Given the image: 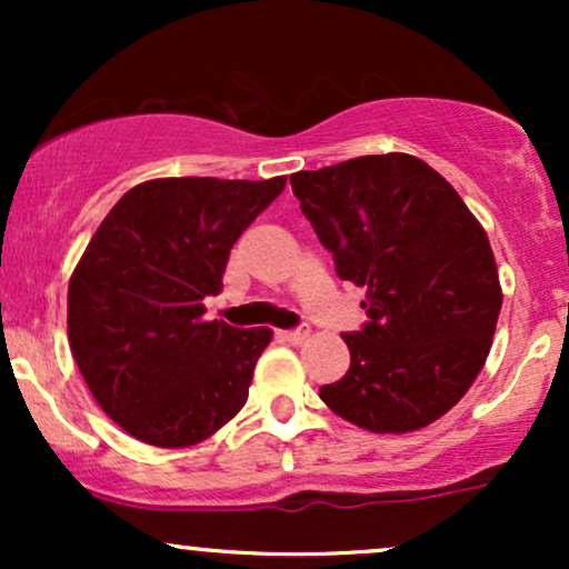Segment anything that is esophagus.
I'll list each match as a JSON object with an SVG mask.
<instances>
[{
    "label": "esophagus",
    "mask_w": 569,
    "mask_h": 569,
    "mask_svg": "<svg viewBox=\"0 0 569 569\" xmlns=\"http://www.w3.org/2000/svg\"><path fill=\"white\" fill-rule=\"evenodd\" d=\"M280 337H283L286 342H291V345H302V342H307V339H310V329H307V326H302V329L280 331Z\"/></svg>",
    "instance_id": "34e87169"
}]
</instances>
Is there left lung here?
<instances>
[{"mask_svg": "<svg viewBox=\"0 0 569 569\" xmlns=\"http://www.w3.org/2000/svg\"><path fill=\"white\" fill-rule=\"evenodd\" d=\"M291 189L337 276L367 291L369 321L342 335L350 369L323 385V403L371 433L430 426L492 348L502 291L485 227L441 173L403 152L299 171Z\"/></svg>", "mask_w": 569, "mask_h": 569, "instance_id": "8db88e82", "label": "left lung"}]
</instances>
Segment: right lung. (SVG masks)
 <instances>
[{
    "label": "right lung",
    "instance_id": "1",
    "mask_svg": "<svg viewBox=\"0 0 569 569\" xmlns=\"http://www.w3.org/2000/svg\"><path fill=\"white\" fill-rule=\"evenodd\" d=\"M286 176L152 179L101 221L69 280L71 356L98 407L162 449L206 441L243 409L272 331L206 321L234 240Z\"/></svg>",
    "mask_w": 569,
    "mask_h": 569
}]
</instances>
